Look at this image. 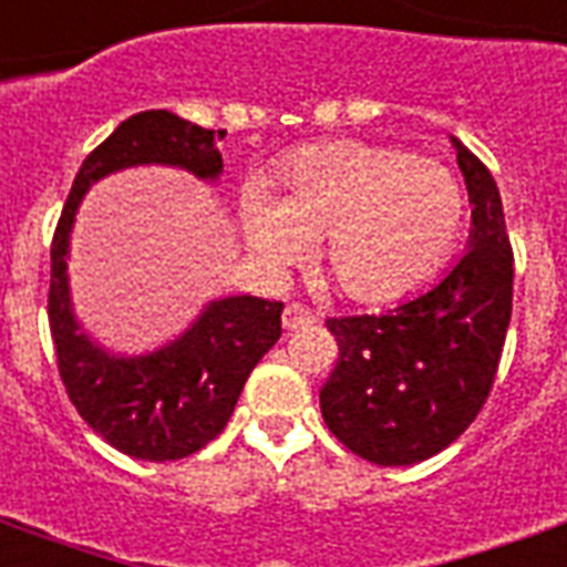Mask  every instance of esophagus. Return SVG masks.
Segmentation results:
<instances>
[{
  "label": "esophagus",
  "mask_w": 567,
  "mask_h": 567,
  "mask_svg": "<svg viewBox=\"0 0 567 567\" xmlns=\"http://www.w3.org/2000/svg\"><path fill=\"white\" fill-rule=\"evenodd\" d=\"M282 324L285 330H297V327L316 324V312L303 303H288L282 312Z\"/></svg>",
  "instance_id": "34e87169"
}]
</instances>
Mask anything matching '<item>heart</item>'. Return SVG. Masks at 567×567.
<instances>
[{"label":"heart","instance_id":"1","mask_svg":"<svg viewBox=\"0 0 567 567\" xmlns=\"http://www.w3.org/2000/svg\"><path fill=\"white\" fill-rule=\"evenodd\" d=\"M465 198L439 162L402 150L337 141L306 146L272 171L243 207L251 251L285 264L321 240V267L360 303L396 300L447 258Z\"/></svg>","mask_w":567,"mask_h":567}]
</instances>
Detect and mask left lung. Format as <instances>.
I'll return each instance as SVG.
<instances>
[{
    "mask_svg": "<svg viewBox=\"0 0 567 567\" xmlns=\"http://www.w3.org/2000/svg\"><path fill=\"white\" fill-rule=\"evenodd\" d=\"M468 188V251L430 291L379 316L327 318L339 346L321 414L351 454L412 465L456 442L496 381L514 300V249L498 186L454 141Z\"/></svg>",
    "mask_w": 567,
    "mask_h": 567,
    "instance_id": "1",
    "label": "left lung"
}]
</instances>
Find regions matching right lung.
<instances>
[{"mask_svg": "<svg viewBox=\"0 0 567 567\" xmlns=\"http://www.w3.org/2000/svg\"><path fill=\"white\" fill-rule=\"evenodd\" d=\"M225 132L200 128L177 113L144 111L83 158L50 243L48 321L56 367L81 417L116 451L167 463L200 451L230 421L255 363L282 337V300L225 297L209 306L174 346L146 358H111L78 330L71 316L65 251L83 192L128 165H179L213 179L221 171Z\"/></svg>", "mask_w": 567, "mask_h": 567, "instance_id": "right-lung-1", "label": "right lung"}]
</instances>
